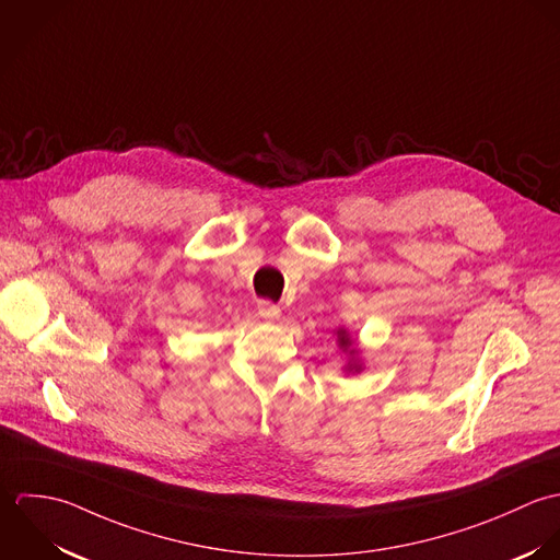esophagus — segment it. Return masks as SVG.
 <instances>
[{
    "mask_svg": "<svg viewBox=\"0 0 560 560\" xmlns=\"http://www.w3.org/2000/svg\"><path fill=\"white\" fill-rule=\"evenodd\" d=\"M257 310H259V316H261L264 320H277V318L281 316L279 305H275V303H270V301H259Z\"/></svg>",
    "mask_w": 560,
    "mask_h": 560,
    "instance_id": "34e87169",
    "label": "esophagus"
}]
</instances>
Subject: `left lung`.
<instances>
[{"label":"left lung","mask_w":560,"mask_h":560,"mask_svg":"<svg viewBox=\"0 0 560 560\" xmlns=\"http://www.w3.org/2000/svg\"><path fill=\"white\" fill-rule=\"evenodd\" d=\"M337 336H339V343H341V346H350V343H352L350 337L346 336V331H337ZM352 368L357 370L359 365H352Z\"/></svg>","instance_id":"8db88e82"}]
</instances>
